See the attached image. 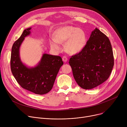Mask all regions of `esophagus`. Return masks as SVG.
<instances>
[{"label": "esophagus", "mask_w": 127, "mask_h": 127, "mask_svg": "<svg viewBox=\"0 0 127 127\" xmlns=\"http://www.w3.org/2000/svg\"><path fill=\"white\" fill-rule=\"evenodd\" d=\"M62 60H63V61L64 62H67V58L66 57V56H63V57H62Z\"/></svg>", "instance_id": "1"}]
</instances>
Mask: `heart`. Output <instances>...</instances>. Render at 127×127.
<instances>
[{
  "instance_id": "heart-1",
  "label": "heart",
  "mask_w": 127,
  "mask_h": 127,
  "mask_svg": "<svg viewBox=\"0 0 127 127\" xmlns=\"http://www.w3.org/2000/svg\"><path fill=\"white\" fill-rule=\"evenodd\" d=\"M65 49L70 54H76L81 51L87 43V37L85 31L81 29L71 26H67L56 30L54 39L50 42L51 47L60 50L59 43L64 44Z\"/></svg>"
}]
</instances>
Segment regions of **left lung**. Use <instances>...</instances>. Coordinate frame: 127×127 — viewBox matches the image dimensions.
Listing matches in <instances>:
<instances>
[{"instance_id": "1", "label": "left lung", "mask_w": 127, "mask_h": 127, "mask_svg": "<svg viewBox=\"0 0 127 127\" xmlns=\"http://www.w3.org/2000/svg\"><path fill=\"white\" fill-rule=\"evenodd\" d=\"M77 84L83 89L97 87L107 80L114 66L109 38L96 28L92 32L84 49L69 61Z\"/></svg>"}]
</instances>
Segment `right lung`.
<instances>
[{"instance_id":"obj_1","label":"right lung","mask_w":127,"mask_h":127,"mask_svg":"<svg viewBox=\"0 0 127 127\" xmlns=\"http://www.w3.org/2000/svg\"><path fill=\"white\" fill-rule=\"evenodd\" d=\"M31 28L25 29L13 44L11 56V69L22 87L38 95L47 94L52 89L57 75L63 62L61 57L44 53L38 65L28 67L21 61L19 48L25 37L30 34Z\"/></svg>"}]
</instances>
